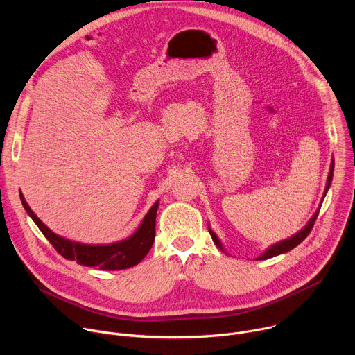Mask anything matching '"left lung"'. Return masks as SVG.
<instances>
[{"mask_svg":"<svg viewBox=\"0 0 355 355\" xmlns=\"http://www.w3.org/2000/svg\"><path fill=\"white\" fill-rule=\"evenodd\" d=\"M333 170H334V160H331V166H330V171H329V177H327V184H326V188H324V193H323L322 202H323V199H324V196H326V193H327V191H329V188H330V185H331ZM319 211H320V207L318 208V211L315 212V215L311 218V220L306 223V226L303 227L302 230H299L296 234H293V236L289 237V239H285V240H282V241H279V243L272 244L271 247H268V248L266 250V252H263V254H261L260 257H257L256 260H268V259H271V257L284 254V252L291 251L293 247H296L297 244H300L303 240H305V239L308 237V234L311 233V230H312V227H313V225H315V222H316V218H318V215H319ZM209 233H211V236H212L214 243H215L222 251H225V248H223L220 240L218 239V236L215 234V232H214L211 227H209ZM225 252H226V251H225Z\"/></svg>","mask_w":355,"mask_h":355,"instance_id":"1","label":"left lung"}]
</instances>
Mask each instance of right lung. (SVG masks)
Here are the masks:
<instances>
[{
	"mask_svg": "<svg viewBox=\"0 0 355 355\" xmlns=\"http://www.w3.org/2000/svg\"><path fill=\"white\" fill-rule=\"evenodd\" d=\"M19 196L28 215L32 218L44 237L50 241V244L56 248L59 254H62L66 260L77 261V264L84 267H95L105 271L126 270L139 264L147 256L151 245H153L156 236V215L159 200L155 202V205L150 208L140 226L130 237L111 244H84L71 241L53 233L32 212L22 192H19Z\"/></svg>",
	"mask_w": 355,
	"mask_h": 355,
	"instance_id": "obj_1",
	"label": "right lung"
}]
</instances>
